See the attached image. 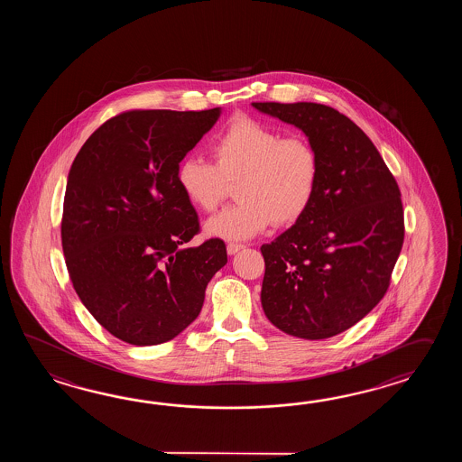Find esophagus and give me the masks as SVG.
Wrapping results in <instances>:
<instances>
[{"label":"esophagus","instance_id":"1","mask_svg":"<svg viewBox=\"0 0 462 462\" xmlns=\"http://www.w3.org/2000/svg\"><path fill=\"white\" fill-rule=\"evenodd\" d=\"M241 249H245V245H237V243H229L226 245L227 254H236L237 251H241Z\"/></svg>","mask_w":462,"mask_h":462}]
</instances>
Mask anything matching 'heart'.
I'll return each instance as SVG.
<instances>
[{
	"label": "heart",
	"instance_id": "b5f03b06",
	"mask_svg": "<svg viewBox=\"0 0 462 462\" xmlns=\"http://www.w3.org/2000/svg\"><path fill=\"white\" fill-rule=\"evenodd\" d=\"M209 150L215 163L191 155L177 170L181 193L203 213L217 211L235 183L237 201L208 221V235L249 239L271 223L294 225L312 207L322 165L309 138L284 137L263 122L239 118Z\"/></svg>",
	"mask_w": 462,
	"mask_h": 462
}]
</instances>
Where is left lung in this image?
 I'll list each match as a JSON object with an SVG mask.
<instances>
[{"mask_svg": "<svg viewBox=\"0 0 462 462\" xmlns=\"http://www.w3.org/2000/svg\"><path fill=\"white\" fill-rule=\"evenodd\" d=\"M300 128L320 155L312 207L261 245L265 317L285 334L322 340L342 334L383 299L402 253V193L364 130L314 102H253Z\"/></svg>", "mask_w": 462, "mask_h": 462, "instance_id": "1", "label": "left lung"}]
</instances>
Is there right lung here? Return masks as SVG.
I'll use <instances>...</instances> for the list:
<instances>
[{
  "label": "right lung",
  "instance_id": "1",
  "mask_svg": "<svg viewBox=\"0 0 462 462\" xmlns=\"http://www.w3.org/2000/svg\"><path fill=\"white\" fill-rule=\"evenodd\" d=\"M219 112H122L70 167L60 221L70 282L98 324L127 344H163L183 332L227 263L219 237L183 245L199 219L177 183L180 162Z\"/></svg>",
  "mask_w": 462,
  "mask_h": 462
}]
</instances>
